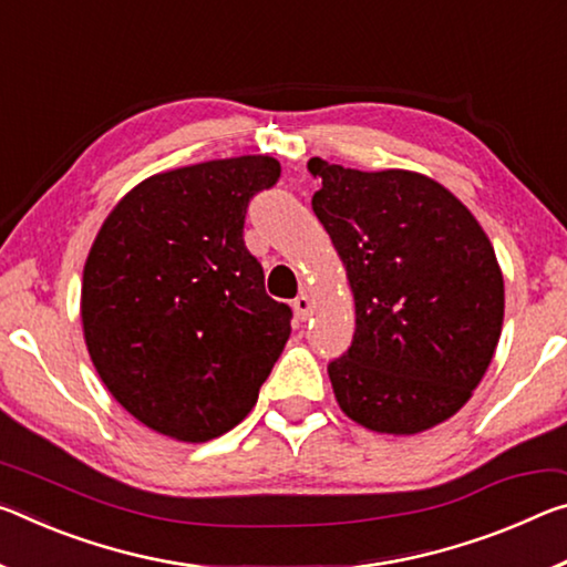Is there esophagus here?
Segmentation results:
<instances>
[{"instance_id":"esophagus-1","label":"esophagus","mask_w":567,"mask_h":567,"mask_svg":"<svg viewBox=\"0 0 567 567\" xmlns=\"http://www.w3.org/2000/svg\"><path fill=\"white\" fill-rule=\"evenodd\" d=\"M292 308H295V316L300 320H308L312 316V300L305 292L292 300Z\"/></svg>"}]
</instances>
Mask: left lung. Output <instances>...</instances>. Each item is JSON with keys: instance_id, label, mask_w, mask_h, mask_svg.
<instances>
[{"instance_id": "left-lung-1", "label": "left lung", "mask_w": 567, "mask_h": 567, "mask_svg": "<svg viewBox=\"0 0 567 567\" xmlns=\"http://www.w3.org/2000/svg\"><path fill=\"white\" fill-rule=\"evenodd\" d=\"M312 212L343 259L355 336L328 363L336 399L381 434L454 416L497 348L505 282L472 212L434 178L310 158Z\"/></svg>"}]
</instances>
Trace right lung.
<instances>
[{"mask_svg":"<svg viewBox=\"0 0 567 567\" xmlns=\"http://www.w3.org/2000/svg\"><path fill=\"white\" fill-rule=\"evenodd\" d=\"M269 156L156 174L125 194L83 272L87 353L141 424L178 442L227 434L290 338L245 245L247 206L280 178Z\"/></svg>","mask_w":567,"mask_h":567,"instance_id":"obj_1","label":"right lung"}]
</instances>
